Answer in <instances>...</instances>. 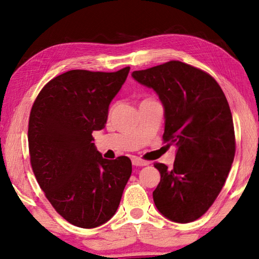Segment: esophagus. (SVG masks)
<instances>
[{
	"label": "esophagus",
	"instance_id": "34e87169",
	"mask_svg": "<svg viewBox=\"0 0 259 259\" xmlns=\"http://www.w3.org/2000/svg\"><path fill=\"white\" fill-rule=\"evenodd\" d=\"M133 164L136 166H144V165H147L148 162L147 161H144L142 159H139V157H134L133 159Z\"/></svg>",
	"mask_w": 259,
	"mask_h": 259
}]
</instances>
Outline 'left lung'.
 Wrapping results in <instances>:
<instances>
[{"instance_id":"obj_1","label":"left lung","mask_w":259,"mask_h":259,"mask_svg":"<svg viewBox=\"0 0 259 259\" xmlns=\"http://www.w3.org/2000/svg\"><path fill=\"white\" fill-rule=\"evenodd\" d=\"M131 76L159 96L163 140L177 147L171 170L154 164L161 175L153 192L156 208L172 222L195 221L216 200L234 160V125L225 95L211 75L178 60Z\"/></svg>"}]
</instances>
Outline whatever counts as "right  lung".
Wrapping results in <instances>:
<instances>
[{
  "mask_svg": "<svg viewBox=\"0 0 259 259\" xmlns=\"http://www.w3.org/2000/svg\"><path fill=\"white\" fill-rule=\"evenodd\" d=\"M129 71L60 74L30 111L28 146L36 181L56 211L82 229L114 216L133 171L128 156L104 159L93 143V131L105 128L109 104Z\"/></svg>",
  "mask_w": 259,
  "mask_h": 259,
  "instance_id": "add662e5",
  "label": "right lung"
}]
</instances>
